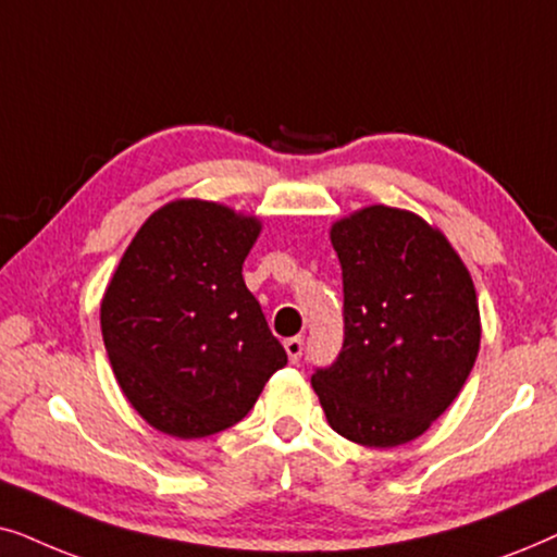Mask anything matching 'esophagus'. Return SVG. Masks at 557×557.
<instances>
[{
    "mask_svg": "<svg viewBox=\"0 0 557 557\" xmlns=\"http://www.w3.org/2000/svg\"><path fill=\"white\" fill-rule=\"evenodd\" d=\"M302 346H306V341H302V336H293L285 341V351H287V359L293 361V364H298L300 356H302Z\"/></svg>",
    "mask_w": 557,
    "mask_h": 557,
    "instance_id": "34e87169",
    "label": "esophagus"
}]
</instances>
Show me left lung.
Masks as SVG:
<instances>
[{
    "label": "left lung",
    "mask_w": 557,
    "mask_h": 557,
    "mask_svg": "<svg viewBox=\"0 0 557 557\" xmlns=\"http://www.w3.org/2000/svg\"><path fill=\"white\" fill-rule=\"evenodd\" d=\"M331 242L344 280V344L310 384L338 435L403 446L448 410L476 361L471 274L446 236L389 206L341 219Z\"/></svg>",
    "instance_id": "1"
}]
</instances>
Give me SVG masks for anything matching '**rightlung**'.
Here are the masks:
<instances>
[{"mask_svg": "<svg viewBox=\"0 0 557 557\" xmlns=\"http://www.w3.org/2000/svg\"><path fill=\"white\" fill-rule=\"evenodd\" d=\"M259 221L209 201L154 211L101 302L111 369L143 418L175 438L232 428L287 364L242 264Z\"/></svg>", "mask_w": 557, "mask_h": 557, "instance_id": "obj_1", "label": "right lung"}]
</instances>
